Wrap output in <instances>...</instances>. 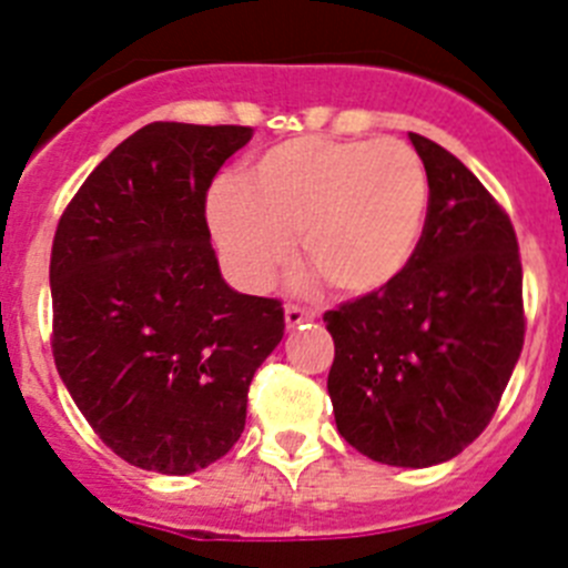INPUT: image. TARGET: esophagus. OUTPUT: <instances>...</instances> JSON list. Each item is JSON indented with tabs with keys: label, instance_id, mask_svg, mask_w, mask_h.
<instances>
[{
	"label": "esophagus",
	"instance_id": "1",
	"mask_svg": "<svg viewBox=\"0 0 568 568\" xmlns=\"http://www.w3.org/2000/svg\"><path fill=\"white\" fill-rule=\"evenodd\" d=\"M314 311L302 308V305H285V325L288 327H300L305 322H314Z\"/></svg>",
	"mask_w": 568,
	"mask_h": 568
}]
</instances>
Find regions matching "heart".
Instances as JSON below:
<instances>
[{
    "mask_svg": "<svg viewBox=\"0 0 568 568\" xmlns=\"http://www.w3.org/2000/svg\"><path fill=\"white\" fill-rule=\"evenodd\" d=\"M428 212V173L395 140L294 136L221 179L206 219L237 283L266 288L300 237L311 280L342 296L384 291L409 268Z\"/></svg>",
    "mask_w": 568,
    "mask_h": 568,
    "instance_id": "b5f03b06",
    "label": "heart"
}]
</instances>
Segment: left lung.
Returning a JSON list of instances; mask_svg holds the SVG:
<instances>
[{
    "label": "left lung",
    "instance_id": "left-lung-1",
    "mask_svg": "<svg viewBox=\"0 0 568 568\" xmlns=\"http://www.w3.org/2000/svg\"><path fill=\"white\" fill-rule=\"evenodd\" d=\"M428 173V212L409 268L322 320L338 434L395 468H428L493 420L524 347L518 237L505 206L454 153L409 134Z\"/></svg>",
    "mask_w": 568,
    "mask_h": 568
}]
</instances>
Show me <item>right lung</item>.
I'll list each match as a JSON object with an SVG mask.
<instances>
[{"label": "right lung", "mask_w": 568, "mask_h": 568, "mask_svg": "<svg viewBox=\"0 0 568 568\" xmlns=\"http://www.w3.org/2000/svg\"><path fill=\"white\" fill-rule=\"evenodd\" d=\"M248 140V125H145L58 221V375L94 434L142 470L184 476L224 457L283 338V302L232 291L206 226V190Z\"/></svg>", "instance_id": "obj_1"}]
</instances>
